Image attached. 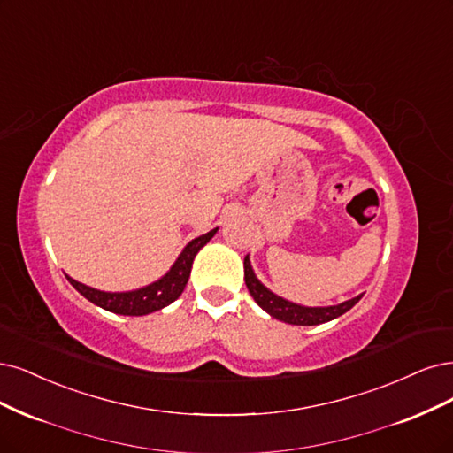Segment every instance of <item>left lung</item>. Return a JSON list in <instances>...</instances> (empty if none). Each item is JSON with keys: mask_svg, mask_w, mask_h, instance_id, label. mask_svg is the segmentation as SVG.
Listing matches in <instances>:
<instances>
[{"mask_svg": "<svg viewBox=\"0 0 453 453\" xmlns=\"http://www.w3.org/2000/svg\"><path fill=\"white\" fill-rule=\"evenodd\" d=\"M243 273H245V285L249 288V294L253 296V300L273 319L283 320L287 324H294V326H317V324L330 322L341 315H345L347 311L360 302L364 296V294H360V296H356V298L337 303V305L307 307V305H300V303H294V302L280 298V296L273 294L268 287H264L258 280V277L255 275L249 255L243 260Z\"/></svg>", "mask_w": 453, "mask_h": 453, "instance_id": "left-lung-1", "label": "left lung"}]
</instances>
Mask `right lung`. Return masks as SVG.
<instances>
[{
	"mask_svg": "<svg viewBox=\"0 0 453 453\" xmlns=\"http://www.w3.org/2000/svg\"><path fill=\"white\" fill-rule=\"evenodd\" d=\"M217 230L219 228H213L208 234H202V236L191 240L183 247V251L180 253V257L176 258L173 266H170V270L161 279L153 280V283L142 288L129 290V292H104V290L91 288L84 283H78V280H74L69 275L65 277L86 300L96 303L97 307L111 311V313L126 315V317L150 315L153 311H159L180 298L187 280H189L196 253L215 236Z\"/></svg>",
	"mask_w": 453,
	"mask_h": 453,
	"instance_id": "1",
	"label": "right lung"
}]
</instances>
